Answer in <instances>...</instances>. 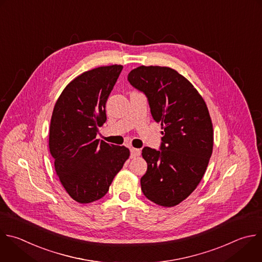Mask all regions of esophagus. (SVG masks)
Instances as JSON below:
<instances>
[{
    "label": "esophagus",
    "instance_id": "obj_1",
    "mask_svg": "<svg viewBox=\"0 0 262 262\" xmlns=\"http://www.w3.org/2000/svg\"><path fill=\"white\" fill-rule=\"evenodd\" d=\"M141 154V150L140 149H136V148H130V157H137Z\"/></svg>",
    "mask_w": 262,
    "mask_h": 262
}]
</instances>
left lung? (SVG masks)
Returning <instances> with one entry per match:
<instances>
[{"mask_svg": "<svg viewBox=\"0 0 262 262\" xmlns=\"http://www.w3.org/2000/svg\"><path fill=\"white\" fill-rule=\"evenodd\" d=\"M127 80L146 96L153 119L164 132L159 150H142L148 164L142 191L159 206H177L196 188L212 155L207 105L186 78L167 67L141 66L128 73Z\"/></svg>", "mask_w": 262, "mask_h": 262, "instance_id": "8db88e82", "label": "left lung"}]
</instances>
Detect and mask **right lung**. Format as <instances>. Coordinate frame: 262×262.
I'll use <instances>...</instances> for the list:
<instances>
[{
	"instance_id": "add662e5",
	"label": "right lung",
	"mask_w": 262,
	"mask_h": 262,
	"mask_svg": "<svg viewBox=\"0 0 262 262\" xmlns=\"http://www.w3.org/2000/svg\"><path fill=\"white\" fill-rule=\"evenodd\" d=\"M122 66L100 67L70 82L55 103L49 149L59 181L80 204L102 199L129 156L125 147L97 139L106 120V103Z\"/></svg>"
}]
</instances>
